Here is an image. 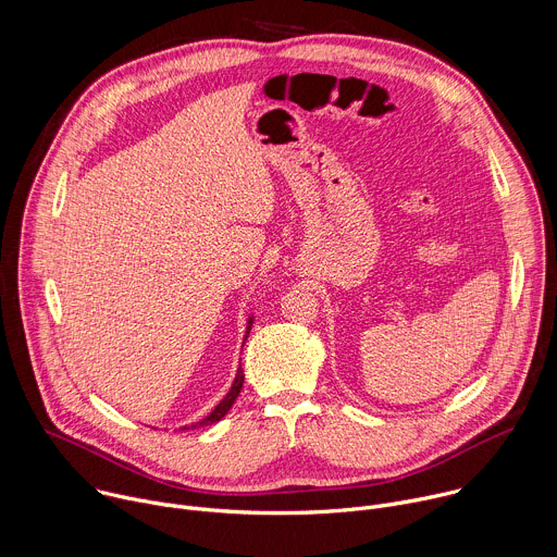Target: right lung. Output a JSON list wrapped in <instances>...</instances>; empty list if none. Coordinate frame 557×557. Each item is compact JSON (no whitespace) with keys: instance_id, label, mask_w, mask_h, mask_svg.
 <instances>
[{"instance_id":"1","label":"right lung","mask_w":557,"mask_h":557,"mask_svg":"<svg viewBox=\"0 0 557 557\" xmlns=\"http://www.w3.org/2000/svg\"><path fill=\"white\" fill-rule=\"evenodd\" d=\"M251 325H253V317H249L247 319V332H245V341H247V336H249V332H251ZM245 341H243V345H245ZM243 383H245V374H243V367H238V372H236V379H234V385H232V389L227 392V396L214 407V411L208 416V418H203L201 422H197V424H193V426H183V431H188V429H197V426H208V424H216L219 420H223L225 418V413L232 409V405L236 403V398H238V394H240V389H243Z\"/></svg>"}]
</instances>
